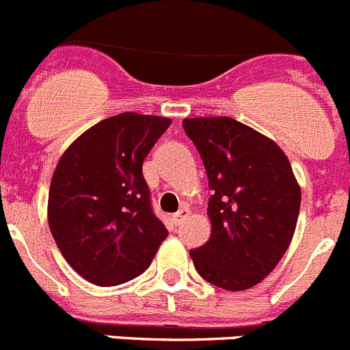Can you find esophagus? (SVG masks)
I'll list each match as a JSON object with an SVG mask.
<instances>
[{"instance_id": "esophagus-1", "label": "esophagus", "mask_w": 350, "mask_h": 350, "mask_svg": "<svg viewBox=\"0 0 350 350\" xmlns=\"http://www.w3.org/2000/svg\"><path fill=\"white\" fill-rule=\"evenodd\" d=\"M189 213H190L189 207H182V209H178V211H176V213L174 214V216H172V219H174L175 224H180L183 219H185L187 216H189Z\"/></svg>"}]
</instances>
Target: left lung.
<instances>
[{"label": "left lung", "mask_w": 350, "mask_h": 350, "mask_svg": "<svg viewBox=\"0 0 350 350\" xmlns=\"http://www.w3.org/2000/svg\"><path fill=\"white\" fill-rule=\"evenodd\" d=\"M213 190L211 237L190 250L200 278L228 291L254 288L288 250L301 189L284 151L231 117L183 119Z\"/></svg>", "instance_id": "8db88e82"}]
</instances>
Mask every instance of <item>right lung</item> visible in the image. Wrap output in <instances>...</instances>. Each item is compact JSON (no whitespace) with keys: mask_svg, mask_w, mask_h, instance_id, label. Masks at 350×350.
I'll return each instance as SVG.
<instances>
[{"mask_svg":"<svg viewBox=\"0 0 350 350\" xmlns=\"http://www.w3.org/2000/svg\"><path fill=\"white\" fill-rule=\"evenodd\" d=\"M172 124L124 112L83 133L59 160L47 219L62 257L96 286H117L150 267L168 237L154 216L143 161Z\"/></svg>","mask_w":350,"mask_h":350,"instance_id":"right-lung-1","label":"right lung"}]
</instances>
